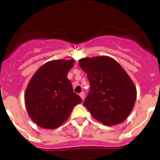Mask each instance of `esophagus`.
I'll use <instances>...</instances> for the list:
<instances>
[{
    "mask_svg": "<svg viewBox=\"0 0 160 160\" xmlns=\"http://www.w3.org/2000/svg\"><path fill=\"white\" fill-rule=\"evenodd\" d=\"M80 98H82V100H84V98H85V92H81L80 93Z\"/></svg>",
    "mask_w": 160,
    "mask_h": 160,
    "instance_id": "esophagus-1",
    "label": "esophagus"
}]
</instances>
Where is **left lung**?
<instances>
[{"instance_id":"8db88e82","label":"left lung","mask_w":160,"mask_h":160,"mask_svg":"<svg viewBox=\"0 0 160 160\" xmlns=\"http://www.w3.org/2000/svg\"><path fill=\"white\" fill-rule=\"evenodd\" d=\"M87 73L90 92L84 105L96 120L107 126L126 120L134 108L137 91L122 67L107 56L79 60Z\"/></svg>"}]
</instances>
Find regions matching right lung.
<instances>
[{
  "label": "right lung",
  "mask_w": 160,
  "mask_h": 160,
  "mask_svg": "<svg viewBox=\"0 0 160 160\" xmlns=\"http://www.w3.org/2000/svg\"><path fill=\"white\" fill-rule=\"evenodd\" d=\"M74 59L53 60L37 70L27 85L25 104L31 119L39 127L54 129L69 118L82 100L74 93L68 73Z\"/></svg>",
  "instance_id": "right-lung-1"
}]
</instances>
